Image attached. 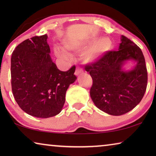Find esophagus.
<instances>
[{
    "instance_id": "obj_1",
    "label": "esophagus",
    "mask_w": 156,
    "mask_h": 156,
    "mask_svg": "<svg viewBox=\"0 0 156 156\" xmlns=\"http://www.w3.org/2000/svg\"><path fill=\"white\" fill-rule=\"evenodd\" d=\"M82 73H83V71H82L80 68H77V69H76V72H75V75L78 76L79 75H80Z\"/></svg>"
}]
</instances>
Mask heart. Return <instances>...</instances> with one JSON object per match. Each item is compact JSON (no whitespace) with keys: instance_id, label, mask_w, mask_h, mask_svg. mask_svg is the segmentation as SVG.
I'll list each match as a JSON object with an SVG mask.
<instances>
[{"instance_id":"heart-1","label":"heart","mask_w":156,"mask_h":156,"mask_svg":"<svg viewBox=\"0 0 156 156\" xmlns=\"http://www.w3.org/2000/svg\"><path fill=\"white\" fill-rule=\"evenodd\" d=\"M112 47V42L108 37H105L98 40L96 36H93L83 42L79 43H73L66 42L64 43V49L68 51L81 52L84 51L82 54V59L86 64L92 65L101 60ZM58 47L54 48V52L58 57L66 58L69 54Z\"/></svg>"}]
</instances>
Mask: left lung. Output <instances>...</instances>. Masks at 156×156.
Masks as SVG:
<instances>
[{"instance_id": "obj_1", "label": "left lung", "mask_w": 156, "mask_h": 156, "mask_svg": "<svg viewBox=\"0 0 156 156\" xmlns=\"http://www.w3.org/2000/svg\"><path fill=\"white\" fill-rule=\"evenodd\" d=\"M118 51H109L98 62L85 66L93 79L90 96L95 105L112 115L130 112L143 98L147 89V71L144 55L136 44L121 36ZM128 61L134 67L126 70Z\"/></svg>"}]
</instances>
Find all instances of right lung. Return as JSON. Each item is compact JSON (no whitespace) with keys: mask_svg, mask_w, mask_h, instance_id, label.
Instances as JSON below:
<instances>
[{"mask_svg":"<svg viewBox=\"0 0 156 156\" xmlns=\"http://www.w3.org/2000/svg\"><path fill=\"white\" fill-rule=\"evenodd\" d=\"M47 34L34 36L16 47L11 58L13 95L25 113L47 118L60 113L65 94L74 83L76 67L67 72L57 68L50 56Z\"/></svg>","mask_w":156,"mask_h":156,"instance_id":"1","label":"right lung"}]
</instances>
